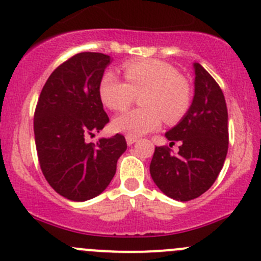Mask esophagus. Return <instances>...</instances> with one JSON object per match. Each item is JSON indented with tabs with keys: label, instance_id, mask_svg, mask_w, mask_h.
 Returning a JSON list of instances; mask_svg holds the SVG:
<instances>
[{
	"label": "esophagus",
	"instance_id": "34e87169",
	"mask_svg": "<svg viewBox=\"0 0 261 261\" xmlns=\"http://www.w3.org/2000/svg\"><path fill=\"white\" fill-rule=\"evenodd\" d=\"M136 141H138V139L134 138V136H130V135L126 136V143H127V145H133V144L136 143Z\"/></svg>",
	"mask_w": 261,
	"mask_h": 261
}]
</instances>
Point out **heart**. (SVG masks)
<instances>
[{
  "instance_id": "obj_1",
  "label": "heart",
  "mask_w": 261,
  "mask_h": 261,
  "mask_svg": "<svg viewBox=\"0 0 261 261\" xmlns=\"http://www.w3.org/2000/svg\"><path fill=\"white\" fill-rule=\"evenodd\" d=\"M127 83L113 71L103 75L99 84L102 102L113 111L127 107L144 90L140 103L145 107L128 110L116 116L113 130L130 136H141L167 122L178 121L186 113L191 100V89L184 76L168 62L161 60H139L123 66Z\"/></svg>"
}]
</instances>
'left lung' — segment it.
I'll list each match as a JSON object with an SVG mask.
<instances>
[{"mask_svg":"<svg viewBox=\"0 0 261 261\" xmlns=\"http://www.w3.org/2000/svg\"><path fill=\"white\" fill-rule=\"evenodd\" d=\"M194 98L179 122L164 135L179 141L178 153L155 146L150 176L168 198L189 201L211 189L228 150V112L216 80L200 63L194 62Z\"/></svg>","mask_w":261,"mask_h":261,"instance_id":"left-lung-1","label":"left lung"}]
</instances>
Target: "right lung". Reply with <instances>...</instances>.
Here are the masks:
<instances>
[{"label":"right lung","mask_w":261,"mask_h":261,"mask_svg":"<svg viewBox=\"0 0 261 261\" xmlns=\"http://www.w3.org/2000/svg\"><path fill=\"white\" fill-rule=\"evenodd\" d=\"M111 56L82 52L48 77L34 115V138L40 168L56 192L72 201L102 194L127 149L116 134L88 143L110 121L103 110L99 84Z\"/></svg>","instance_id":"1"}]
</instances>
